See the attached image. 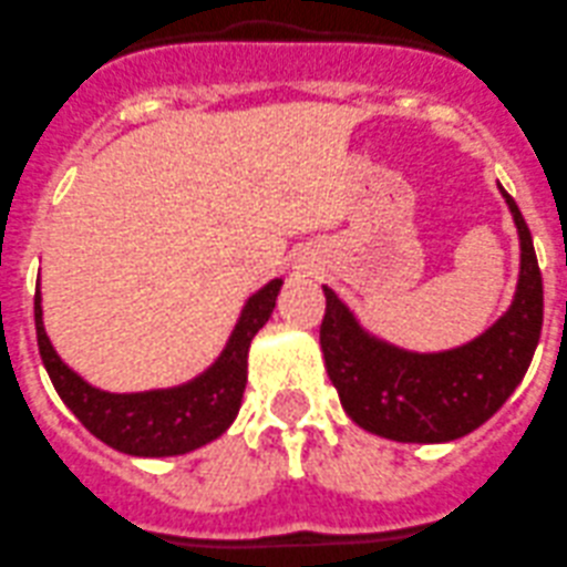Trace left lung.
I'll use <instances>...</instances> for the list:
<instances>
[{
	"label": "left lung",
	"mask_w": 567,
	"mask_h": 567,
	"mask_svg": "<svg viewBox=\"0 0 567 567\" xmlns=\"http://www.w3.org/2000/svg\"><path fill=\"white\" fill-rule=\"evenodd\" d=\"M520 245L512 303L482 333L445 350H409L370 331L326 292L320 348L342 409L355 425L395 442H454L487 423L532 364L543 328V278L532 234L498 183Z\"/></svg>",
	"instance_id": "left-lung-1"
}]
</instances>
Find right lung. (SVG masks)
<instances>
[{
    "instance_id": "obj_1",
    "label": "right lung",
    "mask_w": 567,
    "mask_h": 567,
    "mask_svg": "<svg viewBox=\"0 0 567 567\" xmlns=\"http://www.w3.org/2000/svg\"><path fill=\"white\" fill-rule=\"evenodd\" d=\"M284 278L267 280L245 300L228 342L203 373L175 386L138 392H111L85 381L61 359L44 328L41 284L35 289V333L52 386L74 417L118 454L181 456L203 449L230 429L247 384L250 342L275 309Z\"/></svg>"
}]
</instances>
